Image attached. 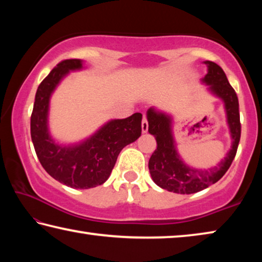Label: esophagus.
Here are the masks:
<instances>
[{
	"instance_id": "34e87169",
	"label": "esophagus",
	"mask_w": 262,
	"mask_h": 262,
	"mask_svg": "<svg viewBox=\"0 0 262 262\" xmlns=\"http://www.w3.org/2000/svg\"><path fill=\"white\" fill-rule=\"evenodd\" d=\"M149 128V123H148V119L147 117H143V120H142V133H147Z\"/></svg>"
}]
</instances>
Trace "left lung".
<instances>
[{"mask_svg": "<svg viewBox=\"0 0 262 262\" xmlns=\"http://www.w3.org/2000/svg\"><path fill=\"white\" fill-rule=\"evenodd\" d=\"M205 63L208 66V74L202 81L210 85L209 90L212 94L224 101L232 145L227 157L217 166L209 170L188 167L177 154L171 130V118L154 108H149L147 112L148 132L155 136L157 142V148L149 159V171L155 184L168 192L192 194L209 187L225 174L237 154L242 133L237 94L219 64L211 61H206Z\"/></svg>", "mask_w": 262, "mask_h": 262, "instance_id": "1", "label": "left lung"}]
</instances>
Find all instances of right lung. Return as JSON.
Masks as SVG:
<instances>
[{
	"instance_id": "1",
	"label": "right lung",
	"mask_w": 262,
	"mask_h": 262,
	"mask_svg": "<svg viewBox=\"0 0 262 262\" xmlns=\"http://www.w3.org/2000/svg\"><path fill=\"white\" fill-rule=\"evenodd\" d=\"M81 68V60H63L43 78L31 114V139L39 162L48 174L69 187L83 189L96 187L108 179L121 150L141 136L142 114L134 113L126 119L110 121L77 145L56 144L47 127L51 95L69 70Z\"/></svg>"
}]
</instances>
